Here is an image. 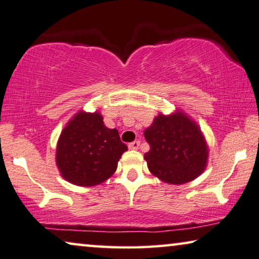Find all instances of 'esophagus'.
Returning <instances> with one entry per match:
<instances>
[{
    "mask_svg": "<svg viewBox=\"0 0 259 259\" xmlns=\"http://www.w3.org/2000/svg\"><path fill=\"white\" fill-rule=\"evenodd\" d=\"M138 146H140V141H135V142L129 143L128 148H129L130 150H137Z\"/></svg>",
    "mask_w": 259,
    "mask_h": 259,
    "instance_id": "esophagus-1",
    "label": "esophagus"
}]
</instances>
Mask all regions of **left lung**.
Returning <instances> with one entry per match:
<instances>
[{
    "label": "left lung",
    "instance_id": "1",
    "mask_svg": "<svg viewBox=\"0 0 259 259\" xmlns=\"http://www.w3.org/2000/svg\"><path fill=\"white\" fill-rule=\"evenodd\" d=\"M144 137L150 145L144 154L148 167L165 183H188L206 167V142L199 126L184 114L158 115Z\"/></svg>",
    "mask_w": 259,
    "mask_h": 259
}]
</instances>
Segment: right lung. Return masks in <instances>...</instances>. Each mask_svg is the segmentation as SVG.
Listing matches in <instances>:
<instances>
[{
  "label": "right lung",
  "instance_id": "obj_1",
  "mask_svg": "<svg viewBox=\"0 0 259 259\" xmlns=\"http://www.w3.org/2000/svg\"><path fill=\"white\" fill-rule=\"evenodd\" d=\"M128 148L116 129H108L99 113H78L61 133L57 165L61 176L79 186H95L115 172Z\"/></svg>",
  "mask_w": 259,
  "mask_h": 259
}]
</instances>
